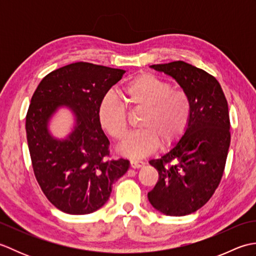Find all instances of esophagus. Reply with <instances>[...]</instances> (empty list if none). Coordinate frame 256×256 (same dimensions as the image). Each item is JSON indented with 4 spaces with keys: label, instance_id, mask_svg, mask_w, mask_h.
<instances>
[{
    "label": "esophagus",
    "instance_id": "obj_1",
    "mask_svg": "<svg viewBox=\"0 0 256 256\" xmlns=\"http://www.w3.org/2000/svg\"><path fill=\"white\" fill-rule=\"evenodd\" d=\"M130 165H131V167L134 168V170H136V168L142 167L144 165V162L142 160H131L130 162Z\"/></svg>",
    "mask_w": 256,
    "mask_h": 256
}]
</instances>
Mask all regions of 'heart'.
<instances>
[{
    "mask_svg": "<svg viewBox=\"0 0 256 256\" xmlns=\"http://www.w3.org/2000/svg\"><path fill=\"white\" fill-rule=\"evenodd\" d=\"M124 100L135 110H143L138 131L125 138L120 152L140 158L177 143L186 132L192 118V103L182 89H172L168 81L152 72H140L123 86ZM101 128L116 142H121L128 131V113L123 103L112 94H106L98 108Z\"/></svg>",
    "mask_w": 256,
    "mask_h": 256,
    "instance_id": "b5f03b06",
    "label": "heart"
}]
</instances>
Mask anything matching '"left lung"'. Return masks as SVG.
I'll list each match as a JSON object with an SVG mask.
<instances>
[{"mask_svg":"<svg viewBox=\"0 0 256 256\" xmlns=\"http://www.w3.org/2000/svg\"><path fill=\"white\" fill-rule=\"evenodd\" d=\"M175 78L189 94L192 118L180 140L150 164L158 172L150 204L180 216L208 202L224 175L231 133L228 101L220 84L204 70L182 60L150 66Z\"/></svg>","mask_w":256,"mask_h":256,"instance_id":"obj_1","label":"left lung"}]
</instances>
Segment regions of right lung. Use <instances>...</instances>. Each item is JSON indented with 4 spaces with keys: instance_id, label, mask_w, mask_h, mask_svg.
<instances>
[{
    "instance_id": "1",
    "label": "right lung",
    "mask_w": 256,
    "mask_h": 256,
    "mask_svg": "<svg viewBox=\"0 0 256 256\" xmlns=\"http://www.w3.org/2000/svg\"><path fill=\"white\" fill-rule=\"evenodd\" d=\"M125 72L90 62L54 70L38 84L26 114L27 143L32 170L50 202L69 214H88L110 198L112 186L128 172V160H110L108 142L98 120V108ZM62 104L76 112L78 124L67 140L57 141L48 120Z\"/></svg>"
}]
</instances>
